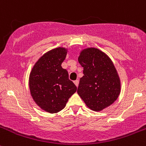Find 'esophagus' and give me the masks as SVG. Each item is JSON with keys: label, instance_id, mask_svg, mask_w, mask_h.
Segmentation results:
<instances>
[{"label": "esophagus", "instance_id": "1", "mask_svg": "<svg viewBox=\"0 0 146 146\" xmlns=\"http://www.w3.org/2000/svg\"><path fill=\"white\" fill-rule=\"evenodd\" d=\"M74 83H75V85H76V86L78 87V86L79 80H75V81H74Z\"/></svg>", "mask_w": 146, "mask_h": 146}]
</instances>
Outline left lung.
<instances>
[{
	"instance_id": "8db88e82",
	"label": "left lung",
	"mask_w": 146,
	"mask_h": 146,
	"mask_svg": "<svg viewBox=\"0 0 146 146\" xmlns=\"http://www.w3.org/2000/svg\"><path fill=\"white\" fill-rule=\"evenodd\" d=\"M78 62L84 76L77 93L86 106L100 111L114 103L121 93V80L111 58L96 48L81 50Z\"/></svg>"
}]
</instances>
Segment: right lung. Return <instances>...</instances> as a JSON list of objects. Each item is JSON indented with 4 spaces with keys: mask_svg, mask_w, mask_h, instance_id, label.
<instances>
[{
    "mask_svg": "<svg viewBox=\"0 0 146 146\" xmlns=\"http://www.w3.org/2000/svg\"><path fill=\"white\" fill-rule=\"evenodd\" d=\"M67 49L58 47L43 54L35 63L29 76V88L35 103L50 113L63 110L77 87L68 78L61 64Z\"/></svg>",
    "mask_w": 146,
    "mask_h": 146,
    "instance_id": "add662e5",
    "label": "right lung"
}]
</instances>
